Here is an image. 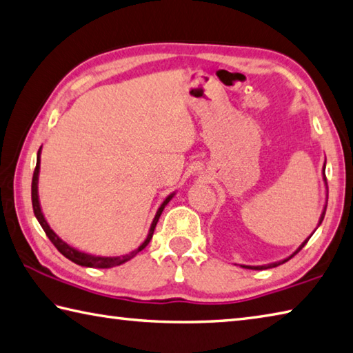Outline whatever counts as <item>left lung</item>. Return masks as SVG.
Segmentation results:
<instances>
[{
	"label": "left lung",
	"mask_w": 353,
	"mask_h": 353,
	"mask_svg": "<svg viewBox=\"0 0 353 353\" xmlns=\"http://www.w3.org/2000/svg\"><path fill=\"white\" fill-rule=\"evenodd\" d=\"M324 172H325V163H324V165H323V179H324V184H325V188H327V179H325V174H324ZM325 208H327V199H325V204H324V209H323V212H321V216H320V221H318V225H316V229L318 228H320V224L323 223V219H324V215H325ZM315 229V230H316ZM315 230L314 232H312V234H310V236L312 235H314L315 234ZM310 236L309 238H305L304 239V241L301 243V245H300V248H298L295 252H294V254H292V255H289L288 258H284V259H280V261H275V263H270V264H264V265H241V268H244V269H254V270H263V269H270V268H276V265H280V264H283V263H285V261H289V259L292 258V256H294V255H296L298 254V252H300L303 248H304V245H305V243H307L309 241V239H310Z\"/></svg>",
	"instance_id": "1"
}]
</instances>
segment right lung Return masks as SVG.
<instances>
[{"instance_id":"obj_1","label":"right lung","mask_w":353,"mask_h":353,"mask_svg":"<svg viewBox=\"0 0 353 353\" xmlns=\"http://www.w3.org/2000/svg\"><path fill=\"white\" fill-rule=\"evenodd\" d=\"M39 164H41V148H39L38 150V155H37V168H35V172H33V178H32V205H33V214H35L38 223L41 224L43 230L46 232V235L49 236L50 241L53 243V245L61 252V254L69 258L70 261H73L78 265H84V268H94V269H109V268H115V265H119L123 264L125 261H129V259L134 258L138 252H141L145 245H148L150 243L152 239V235H154V230L157 228V223L159 216H161L163 210L165 205L169 204V201L172 198H174L175 192H172L170 195L165 196L164 201L161 203V205H159L157 214H155V218L154 221H152L150 224V229H149V234L148 236H145L144 241L138 245V249L129 252V254L125 255H119V256H101V255H92V254H85V252L83 250H78L75 248H72V245H69L65 241H63L61 238H59L55 232H53L50 229V225L48 223V219L44 218V214L41 210V204H39V195H38V178H39Z\"/></svg>"}]
</instances>
